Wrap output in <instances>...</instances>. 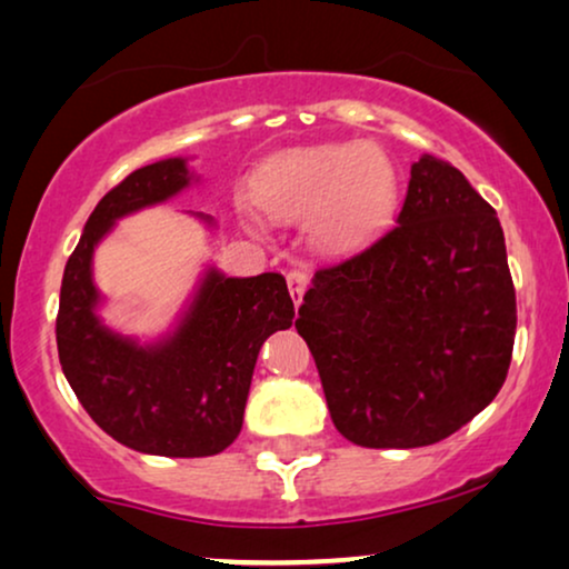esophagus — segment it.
Here are the masks:
<instances>
[{
  "label": "esophagus",
  "instance_id": "1",
  "mask_svg": "<svg viewBox=\"0 0 569 569\" xmlns=\"http://www.w3.org/2000/svg\"><path fill=\"white\" fill-rule=\"evenodd\" d=\"M287 287H290V295H292V302H295V308L300 306L302 302V295H306V287H308V277L302 274V271H290V274H287Z\"/></svg>",
  "mask_w": 569,
  "mask_h": 569
}]
</instances>
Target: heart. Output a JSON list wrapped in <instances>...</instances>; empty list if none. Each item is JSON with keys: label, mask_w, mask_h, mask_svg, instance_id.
I'll return each mask as SVG.
<instances>
[{"label": "heart", "mask_w": 569, "mask_h": 569, "mask_svg": "<svg viewBox=\"0 0 569 569\" xmlns=\"http://www.w3.org/2000/svg\"><path fill=\"white\" fill-rule=\"evenodd\" d=\"M253 207L274 222L308 217L326 253L368 243L399 204V170L378 144H310L271 154L248 181Z\"/></svg>", "instance_id": "1"}]
</instances>
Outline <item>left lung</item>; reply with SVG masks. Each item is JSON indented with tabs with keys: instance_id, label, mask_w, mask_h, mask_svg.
I'll return each instance as SVG.
<instances>
[{
	"instance_id": "obj_1",
	"label": "left lung",
	"mask_w": 569,
	"mask_h": 569,
	"mask_svg": "<svg viewBox=\"0 0 569 569\" xmlns=\"http://www.w3.org/2000/svg\"><path fill=\"white\" fill-rule=\"evenodd\" d=\"M298 313L347 440H446L508 378L516 290L497 212L461 170L422 154L393 228L318 269Z\"/></svg>"
}]
</instances>
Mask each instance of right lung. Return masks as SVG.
<instances>
[{
	"instance_id": "1",
	"label": "right lung",
	"mask_w": 569,
	"mask_h": 569,
	"mask_svg": "<svg viewBox=\"0 0 569 569\" xmlns=\"http://www.w3.org/2000/svg\"><path fill=\"white\" fill-rule=\"evenodd\" d=\"M197 181L189 158L158 160L123 178L92 209L61 279L57 347L69 386L100 430L150 456L222 453L243 427L261 345L295 318L282 274L224 277L209 263L162 337L139 341L103 323L96 248L123 217L166 204ZM193 217L217 228L209 214Z\"/></svg>"
}]
</instances>
